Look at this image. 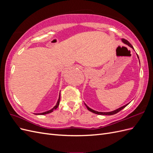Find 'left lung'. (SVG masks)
Masks as SVG:
<instances>
[{
  "label": "left lung",
  "mask_w": 153,
  "mask_h": 153,
  "mask_svg": "<svg viewBox=\"0 0 153 153\" xmlns=\"http://www.w3.org/2000/svg\"><path fill=\"white\" fill-rule=\"evenodd\" d=\"M122 41H123V42H124V43L127 44L128 46H129V47H131L133 49H134L133 47L131 46V45L130 43H129V41H128V40L125 39H122ZM137 56H138V58L139 59V57H138V55H137ZM128 104H129V103H128ZM128 104L125 105H124L123 106H122V107L119 108H118V109H117V110H114V111H112V112H97V111H95V110H92V109L90 108L89 107H88V106H87L86 105H85V106H86L88 110H89V111H91V112H93V113H94V114H98V115H114V114H115L118 113V112H120V111H121V110H123L124 108L126 107V106Z\"/></svg>",
  "instance_id": "obj_1"
}]
</instances>
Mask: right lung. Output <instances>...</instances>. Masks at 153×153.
<instances>
[{
    "label": "right lung",
    "mask_w": 153,
    "mask_h": 153,
    "mask_svg": "<svg viewBox=\"0 0 153 153\" xmlns=\"http://www.w3.org/2000/svg\"><path fill=\"white\" fill-rule=\"evenodd\" d=\"M60 100H61V95H59V100H58V101H57V103L56 105H55L52 109H51V110L47 111V112H43V113H40V114H38V115H45V114H50V113H51V112H52L54 110H55V109H56V108L58 107V106L59 105Z\"/></svg>",
    "instance_id": "1"
}]
</instances>
